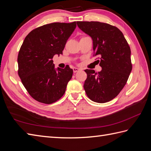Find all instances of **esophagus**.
Returning <instances> with one entry per match:
<instances>
[{"label":"esophagus","mask_w":151,"mask_h":151,"mask_svg":"<svg viewBox=\"0 0 151 151\" xmlns=\"http://www.w3.org/2000/svg\"><path fill=\"white\" fill-rule=\"evenodd\" d=\"M73 72H74V73H76L77 71H79L80 69L77 68H73Z\"/></svg>","instance_id":"esophagus-1"}]
</instances>
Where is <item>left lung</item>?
<instances>
[{"instance_id": "1", "label": "left lung", "mask_w": 151, "mask_h": 151, "mask_svg": "<svg viewBox=\"0 0 151 151\" xmlns=\"http://www.w3.org/2000/svg\"><path fill=\"white\" fill-rule=\"evenodd\" d=\"M78 27L91 37L94 55L99 56L101 71L84 70L87 76L83 85L87 96L93 101L106 103L120 93L132 71L131 49L118 27L100 22H76Z\"/></svg>"}]
</instances>
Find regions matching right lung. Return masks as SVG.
<instances>
[{
  "mask_svg": "<svg viewBox=\"0 0 151 151\" xmlns=\"http://www.w3.org/2000/svg\"><path fill=\"white\" fill-rule=\"evenodd\" d=\"M76 27V22L45 24L31 31L21 45L18 74L31 96L39 102L52 104L65 93L73 71L69 65L55 69L52 59L62 54Z\"/></svg>",
  "mask_w": 151,
  "mask_h": 151,
  "instance_id": "add662e5",
  "label": "right lung"
}]
</instances>
